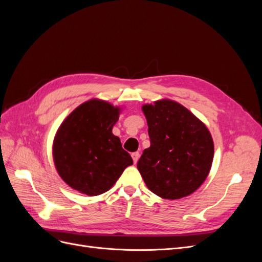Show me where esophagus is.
Masks as SVG:
<instances>
[{"instance_id":"esophagus-1","label":"esophagus","mask_w":262,"mask_h":262,"mask_svg":"<svg viewBox=\"0 0 262 262\" xmlns=\"http://www.w3.org/2000/svg\"><path fill=\"white\" fill-rule=\"evenodd\" d=\"M131 156H132V158H133V162H134V164H137V163H138V161H139L140 153H139V152H134V153H132V154H131Z\"/></svg>"}]
</instances>
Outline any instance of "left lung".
I'll use <instances>...</instances> for the list:
<instances>
[{
    "mask_svg": "<svg viewBox=\"0 0 262 262\" xmlns=\"http://www.w3.org/2000/svg\"><path fill=\"white\" fill-rule=\"evenodd\" d=\"M150 146L138 162L146 187L177 200L193 193L207 179L214 156L213 139L199 118L179 102L160 99L142 106Z\"/></svg>",
    "mask_w": 262,
    "mask_h": 262,
    "instance_id": "1",
    "label": "left lung"
}]
</instances>
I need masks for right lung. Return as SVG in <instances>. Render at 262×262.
<instances>
[{
	"label": "right lung",
	"instance_id": "obj_1",
	"mask_svg": "<svg viewBox=\"0 0 262 262\" xmlns=\"http://www.w3.org/2000/svg\"><path fill=\"white\" fill-rule=\"evenodd\" d=\"M121 108L93 98L71 113L55 133L52 155L59 176L90 196L112 188L133 164L120 139L113 134Z\"/></svg>",
	"mask_w": 262,
	"mask_h": 262
}]
</instances>
